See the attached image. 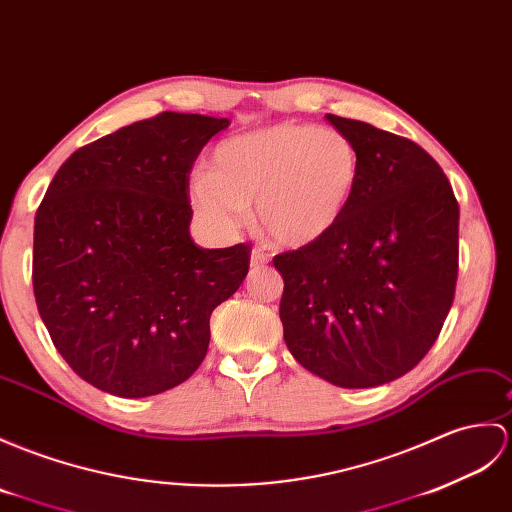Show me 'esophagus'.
<instances>
[{
  "mask_svg": "<svg viewBox=\"0 0 512 512\" xmlns=\"http://www.w3.org/2000/svg\"><path fill=\"white\" fill-rule=\"evenodd\" d=\"M268 261H270V255H268V253L261 251V248H253V251H251V266L259 268V266L268 264Z\"/></svg>",
  "mask_w": 512,
  "mask_h": 512,
  "instance_id": "obj_1",
  "label": "esophagus"
}]
</instances>
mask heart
<instances>
[{
	"label": "heart",
	"instance_id": "b5f03b06",
	"mask_svg": "<svg viewBox=\"0 0 512 512\" xmlns=\"http://www.w3.org/2000/svg\"><path fill=\"white\" fill-rule=\"evenodd\" d=\"M358 176L360 152L342 130L275 124L220 141L209 170L192 174L189 202L207 227L233 233L255 200L259 229L272 242L301 248L334 231Z\"/></svg>",
	"mask_w": 512,
	"mask_h": 512
}]
</instances>
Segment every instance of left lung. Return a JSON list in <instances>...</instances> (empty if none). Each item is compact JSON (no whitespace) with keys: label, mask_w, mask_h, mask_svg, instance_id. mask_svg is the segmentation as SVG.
I'll use <instances>...</instances> for the list:
<instances>
[{"label":"left lung","mask_w":512,"mask_h":512,"mask_svg":"<svg viewBox=\"0 0 512 512\" xmlns=\"http://www.w3.org/2000/svg\"><path fill=\"white\" fill-rule=\"evenodd\" d=\"M360 152L349 209L323 240L281 253L279 316L296 362L342 388L406 375L454 303L460 209L447 176L414 141L327 115Z\"/></svg>","instance_id":"left-lung-1"}]
</instances>
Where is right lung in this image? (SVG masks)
<instances>
[{"label":"right lung","instance_id":"obj_1","mask_svg":"<svg viewBox=\"0 0 512 512\" xmlns=\"http://www.w3.org/2000/svg\"><path fill=\"white\" fill-rule=\"evenodd\" d=\"M227 117L165 111L82 146L34 218L32 285L65 362L115 397L183 384L209 318L248 275L251 248H198L189 172Z\"/></svg>","mask_w":512,"mask_h":512}]
</instances>
